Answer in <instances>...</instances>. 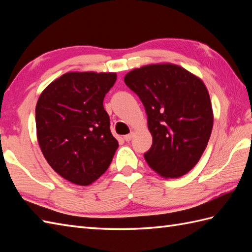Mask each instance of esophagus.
I'll return each instance as SVG.
<instances>
[{
  "label": "esophagus",
  "instance_id": "34e87169",
  "mask_svg": "<svg viewBox=\"0 0 252 252\" xmlns=\"http://www.w3.org/2000/svg\"><path fill=\"white\" fill-rule=\"evenodd\" d=\"M133 136H134V133L131 132L130 134H126V135H125V137H123V138H125V141H126V142H130V141L132 140V138H133Z\"/></svg>",
  "mask_w": 252,
  "mask_h": 252
}]
</instances>
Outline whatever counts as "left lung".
I'll use <instances>...</instances> for the list:
<instances>
[{
	"instance_id": "obj_1",
	"label": "left lung",
	"mask_w": 252,
	"mask_h": 252,
	"mask_svg": "<svg viewBox=\"0 0 252 252\" xmlns=\"http://www.w3.org/2000/svg\"><path fill=\"white\" fill-rule=\"evenodd\" d=\"M125 82L145 107L153 145L146 162L164 178H180L199 161L213 126L206 85L172 63L148 65L126 74Z\"/></svg>"
}]
</instances>
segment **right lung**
<instances>
[{
	"instance_id": "add662e5",
	"label": "right lung",
	"mask_w": 252,
	"mask_h": 252,
	"mask_svg": "<svg viewBox=\"0 0 252 252\" xmlns=\"http://www.w3.org/2000/svg\"><path fill=\"white\" fill-rule=\"evenodd\" d=\"M114 72H68L53 81L37 99V142L46 161L73 184H92L108 169L118 148L110 132L104 97Z\"/></svg>"
}]
</instances>
